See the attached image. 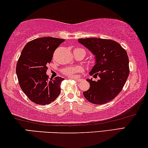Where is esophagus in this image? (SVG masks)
I'll use <instances>...</instances> for the list:
<instances>
[{
  "label": "esophagus",
  "mask_w": 148,
  "mask_h": 148,
  "mask_svg": "<svg viewBox=\"0 0 148 148\" xmlns=\"http://www.w3.org/2000/svg\"><path fill=\"white\" fill-rule=\"evenodd\" d=\"M71 79H73L75 80H76V81H78V82L81 81L82 80H83L82 79H80V78H79V77H71Z\"/></svg>",
  "instance_id": "34e87169"
}]
</instances>
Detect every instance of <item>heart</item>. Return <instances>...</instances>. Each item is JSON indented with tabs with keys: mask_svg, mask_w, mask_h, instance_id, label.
<instances>
[{
	"mask_svg": "<svg viewBox=\"0 0 148 148\" xmlns=\"http://www.w3.org/2000/svg\"><path fill=\"white\" fill-rule=\"evenodd\" d=\"M83 49H81V48H76L75 49L74 51L75 50H81ZM84 70L83 67L81 66H72V67H67L66 68H65L62 70V73L65 75H66L67 76L71 77L74 74H75L76 73H79L82 72Z\"/></svg>",
	"mask_w": 148,
	"mask_h": 148,
	"instance_id": "b5f03b06",
	"label": "heart"
}]
</instances>
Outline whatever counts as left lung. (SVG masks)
<instances>
[{
    "instance_id": "1",
    "label": "left lung",
    "mask_w": 148,
    "mask_h": 148,
    "mask_svg": "<svg viewBox=\"0 0 148 148\" xmlns=\"http://www.w3.org/2000/svg\"><path fill=\"white\" fill-rule=\"evenodd\" d=\"M79 42L95 55L96 64L90 75L100 78L98 81L87 79L90 86L83 95L90 103H108L120 93L129 77L127 53L118 42L110 39L79 38Z\"/></svg>"
}]
</instances>
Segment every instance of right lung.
Here are the masks:
<instances>
[{
    "label": "right lung",
    "instance_id": "1",
    "mask_svg": "<svg viewBox=\"0 0 148 148\" xmlns=\"http://www.w3.org/2000/svg\"><path fill=\"white\" fill-rule=\"evenodd\" d=\"M65 40L41 37L27 42L16 65L19 86L29 99L39 105H48L58 98L64 78L49 79L46 74L56 49Z\"/></svg>",
    "mask_w": 148,
    "mask_h": 148
}]
</instances>
